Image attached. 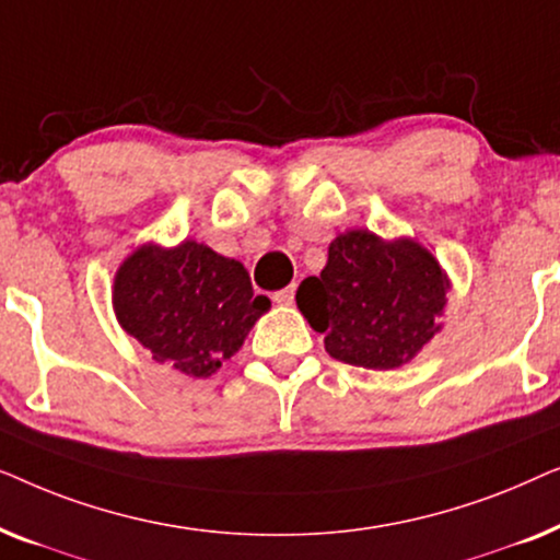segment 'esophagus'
Segmentation results:
<instances>
[{"label": "esophagus", "mask_w": 560, "mask_h": 560, "mask_svg": "<svg viewBox=\"0 0 560 560\" xmlns=\"http://www.w3.org/2000/svg\"><path fill=\"white\" fill-rule=\"evenodd\" d=\"M272 301L280 303V305H290L295 301V285H288V288L278 290V293H272Z\"/></svg>", "instance_id": "esophagus-1"}]
</instances>
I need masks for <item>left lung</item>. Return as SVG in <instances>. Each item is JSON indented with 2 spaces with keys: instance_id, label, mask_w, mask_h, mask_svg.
<instances>
[{
  "instance_id": "obj_1",
  "label": "left lung",
  "mask_w": 560,
  "mask_h": 560,
  "mask_svg": "<svg viewBox=\"0 0 560 560\" xmlns=\"http://www.w3.org/2000/svg\"><path fill=\"white\" fill-rule=\"evenodd\" d=\"M448 280L431 252L410 240L382 242L364 229L336 236L320 278H305L295 301L324 334L326 351L366 370H395L441 326Z\"/></svg>"
}]
</instances>
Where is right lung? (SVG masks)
<instances>
[{"label":"right lung","mask_w":560,"mask_h":560,"mask_svg":"<svg viewBox=\"0 0 560 560\" xmlns=\"http://www.w3.org/2000/svg\"><path fill=\"white\" fill-rule=\"evenodd\" d=\"M270 298L255 295L242 262L196 242L137 249L114 280L121 328L158 364L209 377L240 351Z\"/></svg>","instance_id":"obj_1"}]
</instances>
